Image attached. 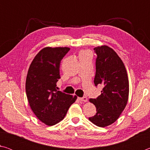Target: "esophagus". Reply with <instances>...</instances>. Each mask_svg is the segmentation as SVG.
Listing matches in <instances>:
<instances>
[{
  "instance_id": "34e87169",
  "label": "esophagus",
  "mask_w": 150,
  "mask_h": 150,
  "mask_svg": "<svg viewBox=\"0 0 150 150\" xmlns=\"http://www.w3.org/2000/svg\"><path fill=\"white\" fill-rule=\"evenodd\" d=\"M79 99L81 101H82V102H83V103L87 102V98L86 97V96H83V97L79 98Z\"/></svg>"
}]
</instances>
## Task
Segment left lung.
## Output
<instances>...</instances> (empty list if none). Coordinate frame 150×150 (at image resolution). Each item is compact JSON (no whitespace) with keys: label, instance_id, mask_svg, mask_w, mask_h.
Segmentation results:
<instances>
[{"label":"left lung","instance_id":"left-lung-1","mask_svg":"<svg viewBox=\"0 0 150 150\" xmlns=\"http://www.w3.org/2000/svg\"><path fill=\"white\" fill-rule=\"evenodd\" d=\"M94 50L97 55L94 83L103 85V88L97 98L89 99L95 106L96 113L88 120L96 126L106 127L117 120L126 107L128 77L123 62L115 50L105 45Z\"/></svg>","mask_w":150,"mask_h":150}]
</instances>
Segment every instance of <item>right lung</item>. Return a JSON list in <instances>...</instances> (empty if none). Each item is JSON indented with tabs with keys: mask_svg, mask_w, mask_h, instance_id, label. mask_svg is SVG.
Instances as JSON below:
<instances>
[{
	"mask_svg": "<svg viewBox=\"0 0 150 150\" xmlns=\"http://www.w3.org/2000/svg\"><path fill=\"white\" fill-rule=\"evenodd\" d=\"M67 47H45L40 50L30 65L26 92L32 110L45 125L53 126L65 118L70 106L77 100L57 91L60 79L61 61L69 52Z\"/></svg>",
	"mask_w": 150,
	"mask_h": 150,
	"instance_id": "add662e5",
	"label": "right lung"
}]
</instances>
